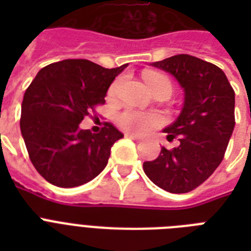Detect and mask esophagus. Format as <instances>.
<instances>
[{"mask_svg": "<svg viewBox=\"0 0 251 251\" xmlns=\"http://www.w3.org/2000/svg\"><path fill=\"white\" fill-rule=\"evenodd\" d=\"M126 137L127 138H130V139H133V141H135V142H141L142 141V138L141 137H138V135H134V134H125Z\"/></svg>", "mask_w": 251, "mask_h": 251, "instance_id": "1", "label": "esophagus"}]
</instances>
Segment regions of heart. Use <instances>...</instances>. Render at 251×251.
<instances>
[{
	"label": "heart",
	"mask_w": 251,
	"mask_h": 251,
	"mask_svg": "<svg viewBox=\"0 0 251 251\" xmlns=\"http://www.w3.org/2000/svg\"><path fill=\"white\" fill-rule=\"evenodd\" d=\"M145 82L151 90V92H156V91H165L168 94H171L172 84L167 76L160 74V73H146L145 74ZM118 82H114L109 88V94L113 95L117 90ZM117 124L120 127L130 133L143 134L149 133L150 130L153 127L161 125L160 116L153 113H145V112H139V110L134 109H126L122 113L117 116Z\"/></svg>",
	"instance_id": "b5f03b06"
}]
</instances>
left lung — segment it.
I'll return each mask as SVG.
<instances>
[{"mask_svg": "<svg viewBox=\"0 0 251 251\" xmlns=\"http://www.w3.org/2000/svg\"><path fill=\"white\" fill-rule=\"evenodd\" d=\"M153 68L175 76L183 91V105L176 121L163 131L178 138L173 150L143 163L146 176L156 186L187 193L203 183L220 165L234 129V91L216 65L189 54H177Z\"/></svg>", "mask_w": 251, "mask_h": 251, "instance_id": "8db88e82", "label": "left lung"}]
</instances>
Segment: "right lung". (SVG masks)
<instances>
[{
	"instance_id": "right-lung-1",
	"label": "right lung",
	"mask_w": 251,
	"mask_h": 251,
	"mask_svg": "<svg viewBox=\"0 0 251 251\" xmlns=\"http://www.w3.org/2000/svg\"><path fill=\"white\" fill-rule=\"evenodd\" d=\"M126 68L64 60L37 73L22 102L21 131L33 167L48 182L80 186L106 167L112 146L124 134L112 124L98 134L79 124L95 105L105 102L106 91Z\"/></svg>"
}]
</instances>
